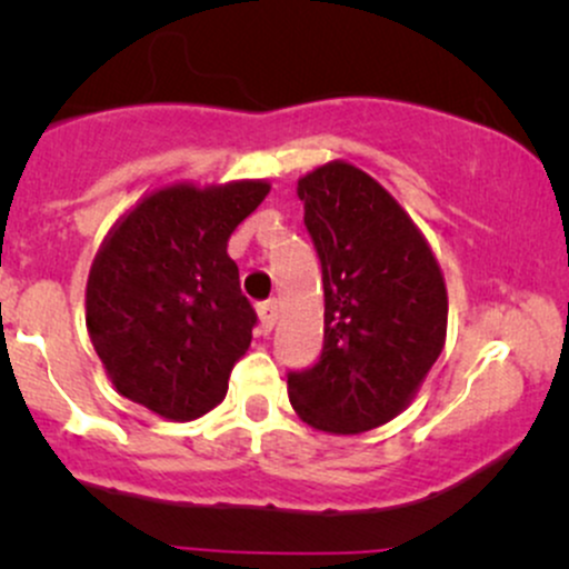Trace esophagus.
<instances>
[{"instance_id": "esophagus-1", "label": "esophagus", "mask_w": 569, "mask_h": 569, "mask_svg": "<svg viewBox=\"0 0 569 569\" xmlns=\"http://www.w3.org/2000/svg\"><path fill=\"white\" fill-rule=\"evenodd\" d=\"M257 310H259V321H262L267 331H270L278 321V302H276V299H267V302L259 305Z\"/></svg>"}]
</instances>
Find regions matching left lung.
Segmentation results:
<instances>
[{
  "label": "left lung",
  "instance_id": "8db88e82",
  "mask_svg": "<svg viewBox=\"0 0 569 569\" xmlns=\"http://www.w3.org/2000/svg\"><path fill=\"white\" fill-rule=\"evenodd\" d=\"M323 270V350L291 371L299 420L335 436L401 415L447 339V283L426 234L380 181L331 160L297 181Z\"/></svg>",
  "mask_w": 569,
  "mask_h": 569
}]
</instances>
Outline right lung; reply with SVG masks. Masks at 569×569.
<instances>
[{"label":"right lung","mask_w":569,"mask_h":569,"mask_svg":"<svg viewBox=\"0 0 569 569\" xmlns=\"http://www.w3.org/2000/svg\"><path fill=\"white\" fill-rule=\"evenodd\" d=\"M267 192L264 179L176 181L114 221L90 264L84 323L117 393L173 422L224 401L257 323L227 240Z\"/></svg>","instance_id":"right-lung-1"}]
</instances>
